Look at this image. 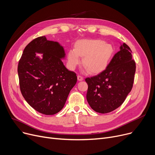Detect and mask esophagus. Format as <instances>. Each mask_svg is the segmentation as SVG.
Instances as JSON below:
<instances>
[{"label":"esophagus","mask_w":155,"mask_h":155,"mask_svg":"<svg viewBox=\"0 0 155 155\" xmlns=\"http://www.w3.org/2000/svg\"><path fill=\"white\" fill-rule=\"evenodd\" d=\"M77 78L78 81H82L84 80V77L81 75H78L77 76Z\"/></svg>","instance_id":"1"}]
</instances>
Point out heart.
Masks as SVG:
<instances>
[{
	"mask_svg": "<svg viewBox=\"0 0 155 155\" xmlns=\"http://www.w3.org/2000/svg\"><path fill=\"white\" fill-rule=\"evenodd\" d=\"M114 50L112 45L101 39H84L78 41L75 49H71L68 53V63L73 70L84 57L83 64L91 73H98L107 68Z\"/></svg>",
	"mask_w": 155,
	"mask_h": 155,
	"instance_id": "heart-1",
	"label": "heart"
}]
</instances>
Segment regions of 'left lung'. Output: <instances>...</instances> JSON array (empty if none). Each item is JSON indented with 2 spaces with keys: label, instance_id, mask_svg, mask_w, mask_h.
<instances>
[{
  "label": "left lung",
  "instance_id": "left-lung-1",
  "mask_svg": "<svg viewBox=\"0 0 155 155\" xmlns=\"http://www.w3.org/2000/svg\"><path fill=\"white\" fill-rule=\"evenodd\" d=\"M130 48L123 43L108 66L98 75L86 78L87 100L97 112L105 114L123 104L133 88L136 63Z\"/></svg>",
  "mask_w": 155,
  "mask_h": 155
}]
</instances>
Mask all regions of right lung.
<instances>
[{
  "mask_svg": "<svg viewBox=\"0 0 155 155\" xmlns=\"http://www.w3.org/2000/svg\"><path fill=\"white\" fill-rule=\"evenodd\" d=\"M36 52L43 53V58H39ZM64 55L58 43L48 41L43 36L26 46L19 61L21 94L32 108L43 114L60 112L77 83L76 73L68 70L62 62Z\"/></svg>",
  "mask_w": 155,
  "mask_h": 155,
  "instance_id": "1",
  "label": "right lung"
}]
</instances>
